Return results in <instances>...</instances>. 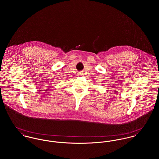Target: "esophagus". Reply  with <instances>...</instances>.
<instances>
[{"label": "esophagus", "mask_w": 159, "mask_h": 159, "mask_svg": "<svg viewBox=\"0 0 159 159\" xmlns=\"http://www.w3.org/2000/svg\"><path fill=\"white\" fill-rule=\"evenodd\" d=\"M78 75H80V76H81V75H83V73H79Z\"/></svg>", "instance_id": "obj_1"}]
</instances>
